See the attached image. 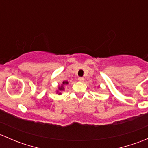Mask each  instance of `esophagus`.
Listing matches in <instances>:
<instances>
[{"label":"esophagus","mask_w":148,"mask_h":148,"mask_svg":"<svg viewBox=\"0 0 148 148\" xmlns=\"http://www.w3.org/2000/svg\"><path fill=\"white\" fill-rule=\"evenodd\" d=\"M78 80H79V82H82L84 81V78H83V77H79Z\"/></svg>","instance_id":"34e87169"}]
</instances>
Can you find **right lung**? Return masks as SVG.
<instances>
[{"label":"right lung","mask_w":148,"mask_h":148,"mask_svg":"<svg viewBox=\"0 0 148 148\" xmlns=\"http://www.w3.org/2000/svg\"><path fill=\"white\" fill-rule=\"evenodd\" d=\"M68 83L69 82L67 81H64L63 82H62V86H59V87H58V89H59V90L60 91V92H61V91L64 90V85L68 84ZM57 93H59V95H61V93L59 92L58 91H57Z\"/></svg>","instance_id":"add662e5"}]
</instances>
